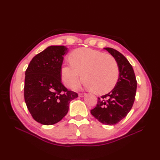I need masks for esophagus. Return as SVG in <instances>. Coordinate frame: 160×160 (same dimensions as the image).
<instances>
[{
    "instance_id": "obj_1",
    "label": "esophagus",
    "mask_w": 160,
    "mask_h": 160,
    "mask_svg": "<svg viewBox=\"0 0 160 160\" xmlns=\"http://www.w3.org/2000/svg\"><path fill=\"white\" fill-rule=\"evenodd\" d=\"M78 96H79L80 97H84V96H86V93H78Z\"/></svg>"
}]
</instances>
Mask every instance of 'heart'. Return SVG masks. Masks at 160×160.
Listing matches in <instances>:
<instances>
[{"label":"heart","instance_id":"1","mask_svg":"<svg viewBox=\"0 0 160 160\" xmlns=\"http://www.w3.org/2000/svg\"><path fill=\"white\" fill-rule=\"evenodd\" d=\"M71 62L61 68V77L66 86L72 87L81 77L85 88L97 94L109 92L116 85L120 69L111 54L91 48H79L70 54Z\"/></svg>","mask_w":160,"mask_h":160}]
</instances>
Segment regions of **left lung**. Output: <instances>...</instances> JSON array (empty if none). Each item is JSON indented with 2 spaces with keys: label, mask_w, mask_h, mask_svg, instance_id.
Returning a JSON list of instances; mask_svg holds the SVG:
<instances>
[{
  "label": "left lung",
  "mask_w": 160,
  "mask_h": 160,
  "mask_svg": "<svg viewBox=\"0 0 160 160\" xmlns=\"http://www.w3.org/2000/svg\"><path fill=\"white\" fill-rule=\"evenodd\" d=\"M104 49L116 59L120 76L113 90L98 98L96 107L91 110V113L101 123L113 125L131 111L136 94L137 80L131 64L120 52L109 47Z\"/></svg>",
  "instance_id": "obj_1"
}]
</instances>
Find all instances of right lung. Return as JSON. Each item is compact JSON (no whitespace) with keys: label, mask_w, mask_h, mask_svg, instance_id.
I'll return each instance as SVG.
<instances>
[{"label":"right lung","mask_w":160,"mask_h":160,"mask_svg":"<svg viewBox=\"0 0 160 160\" xmlns=\"http://www.w3.org/2000/svg\"><path fill=\"white\" fill-rule=\"evenodd\" d=\"M64 46H49L32 58L25 71L24 97L29 113L44 125L60 122L69 111L70 102L78 93L61 82Z\"/></svg>","instance_id":"1"}]
</instances>
